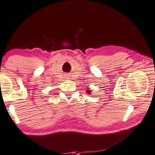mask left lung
<instances>
[{"label": "left lung", "mask_w": 155, "mask_h": 155, "mask_svg": "<svg viewBox=\"0 0 155 155\" xmlns=\"http://www.w3.org/2000/svg\"><path fill=\"white\" fill-rule=\"evenodd\" d=\"M86 93H88V94H91V91L90 89H88V90L86 91Z\"/></svg>", "instance_id": "8db88e82"}]
</instances>
